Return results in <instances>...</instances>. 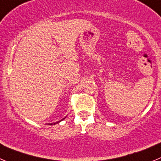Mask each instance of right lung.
Wrapping results in <instances>:
<instances>
[{
    "mask_svg": "<svg viewBox=\"0 0 161 161\" xmlns=\"http://www.w3.org/2000/svg\"><path fill=\"white\" fill-rule=\"evenodd\" d=\"M64 118H63V119L61 120V121H63V120H64ZM57 121V122H55V123H52V124H49V125H55V124H56V123L60 122V121Z\"/></svg>",
    "mask_w": 161,
    "mask_h": 161,
    "instance_id": "right-lung-1",
    "label": "right lung"
}]
</instances>
